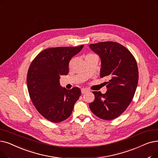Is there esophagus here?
<instances>
[{"mask_svg": "<svg viewBox=\"0 0 158 158\" xmlns=\"http://www.w3.org/2000/svg\"><path fill=\"white\" fill-rule=\"evenodd\" d=\"M89 90H88V89H86V88H82L81 89V93L82 94H85V93H86V92H88Z\"/></svg>", "mask_w": 158, "mask_h": 158, "instance_id": "1", "label": "esophagus"}]
</instances>
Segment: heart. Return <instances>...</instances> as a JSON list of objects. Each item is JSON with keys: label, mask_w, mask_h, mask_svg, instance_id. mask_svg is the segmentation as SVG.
<instances>
[{"label": "heart", "mask_w": 158, "mask_h": 158, "mask_svg": "<svg viewBox=\"0 0 158 158\" xmlns=\"http://www.w3.org/2000/svg\"><path fill=\"white\" fill-rule=\"evenodd\" d=\"M91 55H92V54H91Z\"/></svg>", "instance_id": "obj_1"}]
</instances>
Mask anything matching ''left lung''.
Listing matches in <instances>:
<instances>
[{
	"instance_id": "left-lung-1",
	"label": "left lung",
	"mask_w": 158,
	"mask_h": 158,
	"mask_svg": "<svg viewBox=\"0 0 158 158\" xmlns=\"http://www.w3.org/2000/svg\"><path fill=\"white\" fill-rule=\"evenodd\" d=\"M101 59L100 77H109L107 91L92 92L95 99L89 104L98 118L112 120L124 112L131 102L138 83L136 60L125 46L115 42H101L89 45Z\"/></svg>"
}]
</instances>
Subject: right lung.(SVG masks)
Returning <instances> with one entry per match:
<instances>
[{
    "mask_svg": "<svg viewBox=\"0 0 158 158\" xmlns=\"http://www.w3.org/2000/svg\"><path fill=\"white\" fill-rule=\"evenodd\" d=\"M83 46L45 49L30 64L27 74L30 99L37 111L50 121L59 123L69 118L79 98L80 88L67 90L60 86L59 79L60 75L68 73L70 60Z\"/></svg>",
    "mask_w": 158,
    "mask_h": 158,
    "instance_id": "add662e5",
    "label": "right lung"
}]
</instances>
